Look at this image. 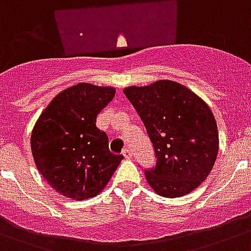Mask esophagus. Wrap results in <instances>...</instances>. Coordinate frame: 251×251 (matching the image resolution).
<instances>
[{"instance_id":"34e87169","label":"esophagus","mask_w":251,"mask_h":251,"mask_svg":"<svg viewBox=\"0 0 251 251\" xmlns=\"http://www.w3.org/2000/svg\"><path fill=\"white\" fill-rule=\"evenodd\" d=\"M122 155H124L125 159H131V156H133V153H131V150L130 149L124 150V151H122Z\"/></svg>"}]
</instances>
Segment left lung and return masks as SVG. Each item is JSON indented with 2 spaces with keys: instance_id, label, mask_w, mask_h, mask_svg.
<instances>
[{
  "instance_id": "1",
  "label": "left lung",
  "mask_w": 251,
  "mask_h": 251,
  "mask_svg": "<svg viewBox=\"0 0 251 251\" xmlns=\"http://www.w3.org/2000/svg\"><path fill=\"white\" fill-rule=\"evenodd\" d=\"M124 94L155 150L156 165L145 169L150 186L167 198L191 193L207 178L218 156V126L208 105L187 87L168 79L127 87Z\"/></svg>"
}]
</instances>
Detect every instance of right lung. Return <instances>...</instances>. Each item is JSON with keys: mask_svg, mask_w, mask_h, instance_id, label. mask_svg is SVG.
Listing matches in <instances>:
<instances>
[{"mask_svg": "<svg viewBox=\"0 0 251 251\" xmlns=\"http://www.w3.org/2000/svg\"><path fill=\"white\" fill-rule=\"evenodd\" d=\"M114 94L113 87H69L49 102L33 126V160L57 193L75 201L92 198L124 159L110 152L108 135L96 127L98 114Z\"/></svg>", "mask_w": 251, "mask_h": 251, "instance_id": "right-lung-1", "label": "right lung"}]
</instances>
